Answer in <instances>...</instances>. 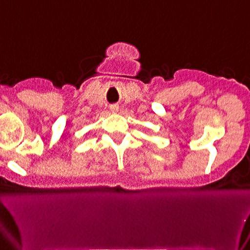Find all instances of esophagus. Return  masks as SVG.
<instances>
[{
  "mask_svg": "<svg viewBox=\"0 0 250 250\" xmlns=\"http://www.w3.org/2000/svg\"><path fill=\"white\" fill-rule=\"evenodd\" d=\"M109 108H111V111L113 113H116V112H118V109H119V106L118 105H112Z\"/></svg>",
  "mask_w": 250,
  "mask_h": 250,
  "instance_id": "esophagus-1",
  "label": "esophagus"
}]
</instances>
